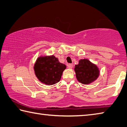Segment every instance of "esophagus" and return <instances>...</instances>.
<instances>
[{"instance_id": "1", "label": "esophagus", "mask_w": 127, "mask_h": 127, "mask_svg": "<svg viewBox=\"0 0 127 127\" xmlns=\"http://www.w3.org/2000/svg\"><path fill=\"white\" fill-rule=\"evenodd\" d=\"M73 66V65L72 64H69L68 65V68L69 69L72 68Z\"/></svg>"}]
</instances>
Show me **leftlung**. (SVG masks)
I'll return each mask as SVG.
<instances>
[{"mask_svg":"<svg viewBox=\"0 0 127 127\" xmlns=\"http://www.w3.org/2000/svg\"><path fill=\"white\" fill-rule=\"evenodd\" d=\"M74 71L78 81L83 84H89L98 79L100 75L99 69L96 64L88 59L79 61V63L74 66Z\"/></svg>","mask_w":127,"mask_h":127,"instance_id":"obj_1","label":"left lung"}]
</instances>
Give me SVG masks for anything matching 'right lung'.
I'll use <instances>...</instances> for the list:
<instances>
[{
    "mask_svg": "<svg viewBox=\"0 0 127 127\" xmlns=\"http://www.w3.org/2000/svg\"><path fill=\"white\" fill-rule=\"evenodd\" d=\"M66 66L60 63L53 55L41 56L36 59L33 69L35 76L39 81L48 86L59 82Z\"/></svg>",
    "mask_w": 127,
    "mask_h": 127,
    "instance_id": "right-lung-1",
    "label": "right lung"
}]
</instances>
